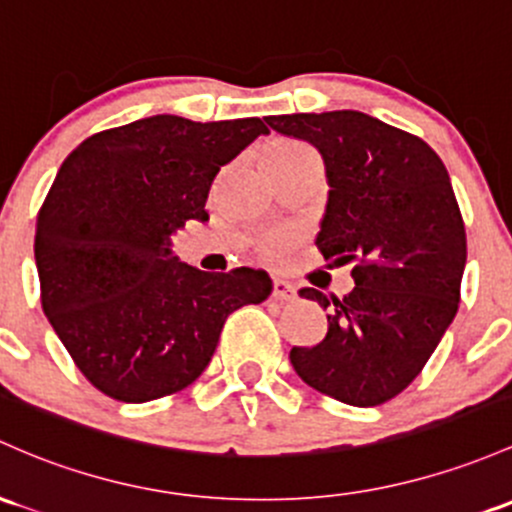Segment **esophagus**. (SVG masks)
Returning <instances> with one entry per match:
<instances>
[{
	"label": "esophagus",
	"mask_w": 512,
	"mask_h": 512,
	"mask_svg": "<svg viewBox=\"0 0 512 512\" xmlns=\"http://www.w3.org/2000/svg\"><path fill=\"white\" fill-rule=\"evenodd\" d=\"M272 297L277 301H294L297 299V289H294V284L284 282V279H274Z\"/></svg>",
	"instance_id": "34e87169"
}]
</instances>
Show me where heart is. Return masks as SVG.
<instances>
[{
  "instance_id": "b5f03b06",
  "label": "heart",
  "mask_w": 512,
  "mask_h": 512,
  "mask_svg": "<svg viewBox=\"0 0 512 512\" xmlns=\"http://www.w3.org/2000/svg\"><path fill=\"white\" fill-rule=\"evenodd\" d=\"M311 152L309 147H304L301 142H292V139H277L272 142L270 147L265 149V164L267 166H282V164H292L301 157H309ZM297 242V235L292 230H272L270 235H265L260 242V255L265 257L267 262H279L289 255V250Z\"/></svg>"
}]
</instances>
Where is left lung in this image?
I'll list each match as a JSON object with an SVG mask.
<instances>
[{
	"instance_id": "obj_1",
	"label": "left lung",
	"mask_w": 512,
	"mask_h": 512,
	"mask_svg": "<svg viewBox=\"0 0 512 512\" xmlns=\"http://www.w3.org/2000/svg\"><path fill=\"white\" fill-rule=\"evenodd\" d=\"M267 125L319 149L331 191L316 245L326 260L355 262L343 299L301 289L328 311V331L289 360L333 400L383 405L422 373L459 309L466 230L446 166L427 142L358 110Z\"/></svg>"
}]
</instances>
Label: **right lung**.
<instances>
[{"label": "right lung", "instance_id": "obj_1", "mask_svg": "<svg viewBox=\"0 0 512 512\" xmlns=\"http://www.w3.org/2000/svg\"><path fill=\"white\" fill-rule=\"evenodd\" d=\"M260 134V117L154 115L93 134L58 169L36 220L43 314L112 400L184 390L211 363L225 319L270 297L267 272H203L171 250L186 220H208L220 166Z\"/></svg>", "mask_w": 512, "mask_h": 512}]
</instances>
